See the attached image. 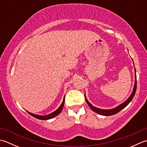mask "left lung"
<instances>
[{
  "label": "left lung",
  "instance_id": "8db88e82",
  "mask_svg": "<svg viewBox=\"0 0 147 147\" xmlns=\"http://www.w3.org/2000/svg\"><path fill=\"white\" fill-rule=\"evenodd\" d=\"M133 60V59H132ZM134 64V62H133ZM134 72H135V74H134V78H135V81H134V87H133V92H132L131 94L130 95V96L128 97V99L125 100L124 102L122 104H120V105L117 106V107L112 108V109H108V110H105V109H100L99 108H97L96 106H94L92 105L91 104L88 102V100H87V97H86V95L85 94V100L87 103L88 104V105L90 106V108L92 109V110L96 112V113H98L100 115H103V116H111L113 115L116 114L117 113H119L120 111H121L122 109L124 108L125 107H126L130 102L132 99H133V97L135 95V93H136V87H137V82H136V69L134 67Z\"/></svg>",
  "mask_w": 147,
  "mask_h": 147
}]
</instances>
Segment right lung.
I'll return each instance as SVG.
<instances>
[{
	"instance_id": "add662e5",
	"label": "right lung",
	"mask_w": 147,
	"mask_h": 147,
	"mask_svg": "<svg viewBox=\"0 0 147 147\" xmlns=\"http://www.w3.org/2000/svg\"><path fill=\"white\" fill-rule=\"evenodd\" d=\"M64 100H65V96L64 97V99H63V101L62 102L61 105H60L59 107L57 108V110H56L55 111L52 112V113H51L50 114L46 115H39L34 114V113H30V112H28L27 111L30 115L34 117V118H36V119H39V120H49V119H52V118L57 116L59 114H60V112H61V111L62 110L63 107H64Z\"/></svg>"
}]
</instances>
